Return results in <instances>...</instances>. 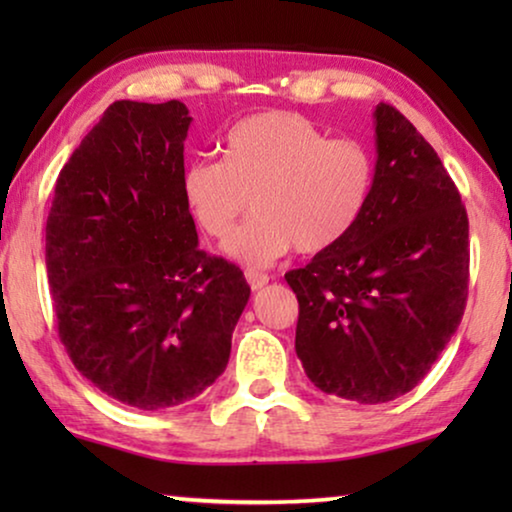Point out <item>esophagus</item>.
<instances>
[{
  "label": "esophagus",
  "instance_id": "esophagus-1",
  "mask_svg": "<svg viewBox=\"0 0 512 512\" xmlns=\"http://www.w3.org/2000/svg\"><path fill=\"white\" fill-rule=\"evenodd\" d=\"M244 277H247V282H249V286L254 291L263 289V286L270 282V277L265 275V272H256V270H247V272H244Z\"/></svg>",
  "mask_w": 512,
  "mask_h": 512
}]
</instances>
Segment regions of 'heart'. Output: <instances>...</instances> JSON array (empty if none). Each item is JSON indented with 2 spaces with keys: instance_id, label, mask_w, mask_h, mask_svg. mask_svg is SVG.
Instances as JSON below:
<instances>
[{
  "instance_id": "obj_1",
  "label": "heart",
  "mask_w": 512,
  "mask_h": 512,
  "mask_svg": "<svg viewBox=\"0 0 512 512\" xmlns=\"http://www.w3.org/2000/svg\"><path fill=\"white\" fill-rule=\"evenodd\" d=\"M375 181V160L356 139H331L296 111H265L228 132L226 158L195 160L181 191L207 235L223 240L247 212L254 219L226 242V254L265 268L291 247L321 254L361 219Z\"/></svg>"
}]
</instances>
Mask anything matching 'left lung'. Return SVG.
I'll list each match as a JSON object with an SVG mask.
<instances>
[{
    "label": "left lung",
    "instance_id": "obj_1",
    "mask_svg": "<svg viewBox=\"0 0 512 512\" xmlns=\"http://www.w3.org/2000/svg\"><path fill=\"white\" fill-rule=\"evenodd\" d=\"M375 181L345 240L284 279L296 354L314 387L356 403L415 389L468 298V216L433 146L391 104L375 109Z\"/></svg>",
    "mask_w": 512,
    "mask_h": 512
}]
</instances>
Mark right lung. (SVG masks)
<instances>
[{"mask_svg":"<svg viewBox=\"0 0 512 512\" xmlns=\"http://www.w3.org/2000/svg\"><path fill=\"white\" fill-rule=\"evenodd\" d=\"M184 102L118 100L60 170L46 221L58 335L76 370L137 410L216 382L249 300L235 263L198 249L181 191Z\"/></svg>","mask_w":512,"mask_h":512,"instance_id":"add662e5","label":"right lung"}]
</instances>
